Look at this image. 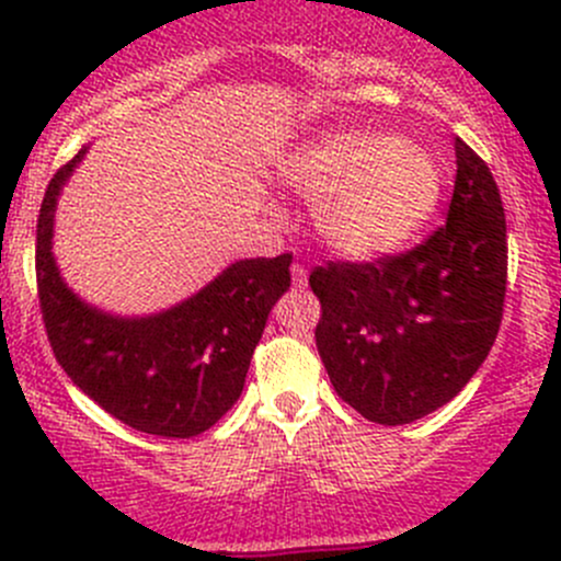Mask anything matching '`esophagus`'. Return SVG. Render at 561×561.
<instances>
[{
	"label": "esophagus",
	"instance_id": "esophagus-1",
	"mask_svg": "<svg viewBox=\"0 0 561 561\" xmlns=\"http://www.w3.org/2000/svg\"><path fill=\"white\" fill-rule=\"evenodd\" d=\"M293 285L296 287H307V279H309V274H307V268H304V265H293Z\"/></svg>",
	"mask_w": 561,
	"mask_h": 561
}]
</instances>
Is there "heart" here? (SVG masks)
Instances as JSON below:
<instances>
[{
	"label": "heart",
	"instance_id": "1",
	"mask_svg": "<svg viewBox=\"0 0 561 561\" xmlns=\"http://www.w3.org/2000/svg\"><path fill=\"white\" fill-rule=\"evenodd\" d=\"M279 179L314 201V230L333 252L371 260L415 239L443 197V168L412 140L333 129L296 146Z\"/></svg>",
	"mask_w": 561,
	"mask_h": 561
}]
</instances>
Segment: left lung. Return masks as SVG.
Wrapping results in <instances>:
<instances>
[{
	"label": "left lung",
	"mask_w": 561,
	"mask_h": 561,
	"mask_svg": "<svg viewBox=\"0 0 561 561\" xmlns=\"http://www.w3.org/2000/svg\"><path fill=\"white\" fill-rule=\"evenodd\" d=\"M317 353L366 421L412 423L472 380L502 322L507 228L489 165L456 138L448 222L421 247L375 263L317 265Z\"/></svg>",
	"instance_id": "obj_1"
}]
</instances>
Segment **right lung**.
Listing matches in <instances>:
<instances>
[{"label":"right lung","instance_id":"1","mask_svg":"<svg viewBox=\"0 0 561 561\" xmlns=\"http://www.w3.org/2000/svg\"><path fill=\"white\" fill-rule=\"evenodd\" d=\"M89 146L45 190L37 219V293L56 360L72 382L135 432L186 439L239 401L265 320L290 287L293 254L236 260L171 309L122 317L67 287L54 257V214Z\"/></svg>","mask_w":561,"mask_h":561}]
</instances>
